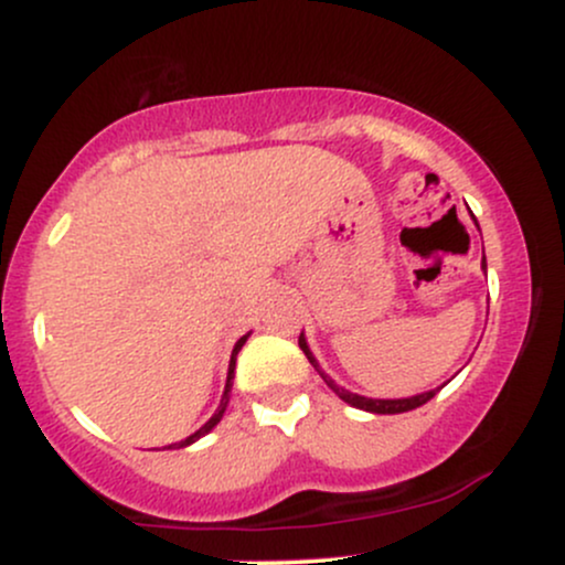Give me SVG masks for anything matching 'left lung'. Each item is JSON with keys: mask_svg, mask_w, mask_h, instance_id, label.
Instances as JSON below:
<instances>
[{"mask_svg": "<svg viewBox=\"0 0 565 565\" xmlns=\"http://www.w3.org/2000/svg\"><path fill=\"white\" fill-rule=\"evenodd\" d=\"M472 220H476V217H472ZM476 225H478V220H476ZM481 268L486 270V257H483ZM300 348H302V353L308 355V361H310V364H313L316 372L321 374L323 382H327V385L332 387V391H334L337 395H340V398L345 401V404L355 406V408H364V412H372V414H404V412H412V408L427 404V401H430L433 395H436V393L440 391V387L446 385V382H444V385L436 387V391H425V393H417V395H408V398H366V395L350 393V391H345V387H340L332 377H329L327 372H323V369L319 366V361H316V355L310 353L308 340H305V334H300Z\"/></svg>", "mask_w": 565, "mask_h": 565, "instance_id": "left-lung-1", "label": "left lung"}]
</instances>
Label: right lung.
I'll return each mask as SVG.
<instances>
[{
	"label": "right lung",
	"mask_w": 565,
	"mask_h": 565,
	"mask_svg": "<svg viewBox=\"0 0 565 565\" xmlns=\"http://www.w3.org/2000/svg\"><path fill=\"white\" fill-rule=\"evenodd\" d=\"M246 337H249V334H244V337H242V340H238V342H236V345H233V353H231V364H228V380H225V391H223V398H220V406H217V412H215V414H212V417H210V419H206V423H204V425H201L196 433H191V436H188V438H183V440H180V444H170V446H167V449H185V446L196 444V440H199V438H204V436H206V433H210V430H212V427H217V423H220V419H223L225 408H228V401H231V387H233V382H231V380H233V369H236V355H238V350H242V348H244Z\"/></svg>",
	"instance_id": "add662e5"
}]
</instances>
